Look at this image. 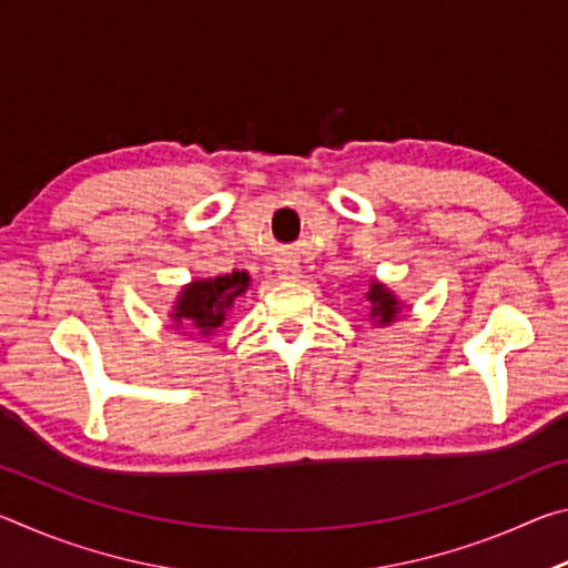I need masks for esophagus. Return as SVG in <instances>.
I'll use <instances>...</instances> for the list:
<instances>
[{"label":"esophagus","instance_id":"obj_1","mask_svg":"<svg viewBox=\"0 0 568 568\" xmlns=\"http://www.w3.org/2000/svg\"><path fill=\"white\" fill-rule=\"evenodd\" d=\"M277 275H281L283 281H295V277L301 275V265L295 261H281L277 263Z\"/></svg>","mask_w":568,"mask_h":568}]
</instances>
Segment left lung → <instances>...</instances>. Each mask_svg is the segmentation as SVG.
Returning a JSON list of instances; mask_svg holds the SVG:
<instances>
[{
	"label": "left lung",
	"mask_w": 568,
	"mask_h": 568,
	"mask_svg": "<svg viewBox=\"0 0 568 568\" xmlns=\"http://www.w3.org/2000/svg\"><path fill=\"white\" fill-rule=\"evenodd\" d=\"M368 301H371V318L381 323V325L393 323V321H396V315L400 313L398 297L393 295V291H388V287L378 283V281H371Z\"/></svg>",
	"instance_id": "left-lung-1"
}]
</instances>
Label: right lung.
Instances as JSON below:
<instances>
[{
	"mask_svg": "<svg viewBox=\"0 0 568 568\" xmlns=\"http://www.w3.org/2000/svg\"><path fill=\"white\" fill-rule=\"evenodd\" d=\"M247 287L250 275L245 271L192 281L180 291L170 318L175 321V328H187L192 335H210L225 323L227 311Z\"/></svg>",
	"mask_w": 568,
	"mask_h": 568,
	"instance_id": "right-lung-1",
	"label": "right lung"
}]
</instances>
